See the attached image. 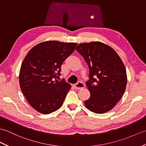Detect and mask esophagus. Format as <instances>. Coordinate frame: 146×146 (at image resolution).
I'll use <instances>...</instances> for the list:
<instances>
[{
	"mask_svg": "<svg viewBox=\"0 0 146 146\" xmlns=\"http://www.w3.org/2000/svg\"><path fill=\"white\" fill-rule=\"evenodd\" d=\"M74 86L76 89L80 90V89L83 88L84 87V84L83 82H81V81H78L77 83L74 84Z\"/></svg>",
	"mask_w": 146,
	"mask_h": 146,
	"instance_id": "obj_1",
	"label": "esophagus"
}]
</instances>
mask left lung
Returning a JSON list of instances; mask_svg holds the SVG:
<instances>
[{"label":"left lung","mask_w":146,"mask_h":146,"mask_svg":"<svg viewBox=\"0 0 146 146\" xmlns=\"http://www.w3.org/2000/svg\"><path fill=\"white\" fill-rule=\"evenodd\" d=\"M76 50L88 65L86 82L90 97L84 101L95 113L109 111L123 96L127 84L126 70L119 55L106 44L94 42L81 43Z\"/></svg>","instance_id":"left-lung-1"}]
</instances>
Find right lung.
Listing matches in <instances>:
<instances>
[{
	"label": "right lung",
	"instance_id": "right-lung-1",
	"mask_svg": "<svg viewBox=\"0 0 146 146\" xmlns=\"http://www.w3.org/2000/svg\"><path fill=\"white\" fill-rule=\"evenodd\" d=\"M76 43L47 41L36 45L23 60L19 74L22 92L40 113L50 114L62 106L71 85L60 76L63 62L73 52Z\"/></svg>",
	"mask_w": 146,
	"mask_h": 146
}]
</instances>
